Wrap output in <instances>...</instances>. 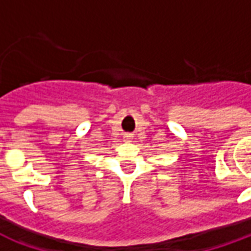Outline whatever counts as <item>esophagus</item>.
I'll use <instances>...</instances> for the list:
<instances>
[{"instance_id": "obj_1", "label": "esophagus", "mask_w": 251, "mask_h": 251, "mask_svg": "<svg viewBox=\"0 0 251 251\" xmlns=\"http://www.w3.org/2000/svg\"><path fill=\"white\" fill-rule=\"evenodd\" d=\"M130 137H131V136H126V138H130Z\"/></svg>"}]
</instances>
